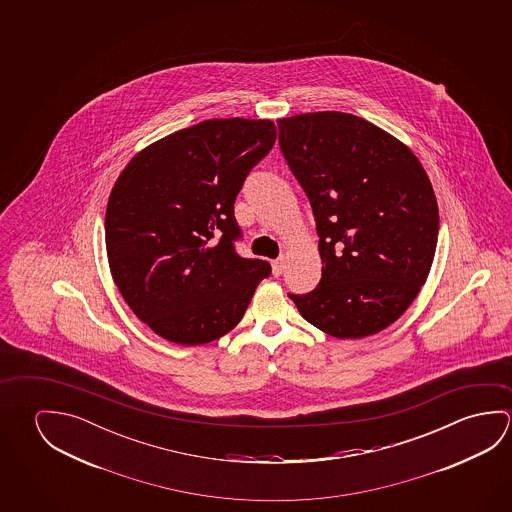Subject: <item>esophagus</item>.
<instances>
[{
	"instance_id": "1",
	"label": "esophagus",
	"mask_w": 512,
	"mask_h": 512,
	"mask_svg": "<svg viewBox=\"0 0 512 512\" xmlns=\"http://www.w3.org/2000/svg\"><path fill=\"white\" fill-rule=\"evenodd\" d=\"M284 264V259L273 260L271 266H273V275H275V277H280V275L284 273Z\"/></svg>"
}]
</instances>
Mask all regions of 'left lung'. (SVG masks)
<instances>
[{"label":"left lung","instance_id":"1","mask_svg":"<svg viewBox=\"0 0 512 512\" xmlns=\"http://www.w3.org/2000/svg\"><path fill=\"white\" fill-rule=\"evenodd\" d=\"M278 130L323 264L318 287L289 298L328 336H373L409 309L434 262L439 210L427 171L407 144L346 112L278 119Z\"/></svg>","mask_w":512,"mask_h":512}]
</instances>
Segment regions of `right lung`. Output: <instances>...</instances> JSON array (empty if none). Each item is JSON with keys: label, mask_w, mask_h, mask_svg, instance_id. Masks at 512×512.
Returning a JSON list of instances; mask_svg holds the SVG:
<instances>
[{"label": "right lung", "mask_w": 512, "mask_h": 512, "mask_svg": "<svg viewBox=\"0 0 512 512\" xmlns=\"http://www.w3.org/2000/svg\"><path fill=\"white\" fill-rule=\"evenodd\" d=\"M277 141L269 119H207L139 151L107 203L110 273L135 316L182 346L216 341L243 319L266 260L234 250V202Z\"/></svg>", "instance_id": "1"}]
</instances>
